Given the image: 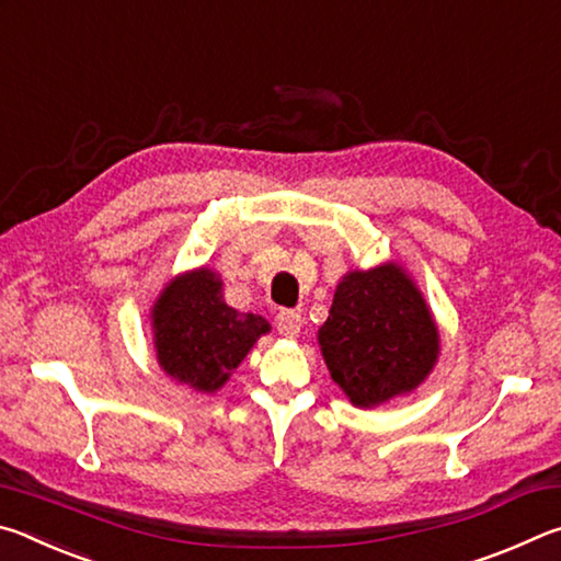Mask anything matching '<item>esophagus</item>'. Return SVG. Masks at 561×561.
Instances as JSON below:
<instances>
[{
  "label": "esophagus",
  "instance_id": "obj_1",
  "mask_svg": "<svg viewBox=\"0 0 561 561\" xmlns=\"http://www.w3.org/2000/svg\"><path fill=\"white\" fill-rule=\"evenodd\" d=\"M301 327H304V319H301L299 311H294V309H282L279 314H277V331H279L282 336H287V339L299 336Z\"/></svg>",
  "mask_w": 561,
  "mask_h": 561
}]
</instances>
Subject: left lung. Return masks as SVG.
Masks as SVG:
<instances>
[{
	"mask_svg": "<svg viewBox=\"0 0 561 561\" xmlns=\"http://www.w3.org/2000/svg\"><path fill=\"white\" fill-rule=\"evenodd\" d=\"M319 346L348 401L374 408L428 378L440 336L415 282L396 262H386L339 282Z\"/></svg>",
	"mask_w": 561,
	"mask_h": 561,
	"instance_id": "1",
	"label": "left lung"
}]
</instances>
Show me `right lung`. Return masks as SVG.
Masks as SVG:
<instances>
[{
    "label": "right lung",
    "instance_id": "add662e5",
    "mask_svg": "<svg viewBox=\"0 0 561 561\" xmlns=\"http://www.w3.org/2000/svg\"><path fill=\"white\" fill-rule=\"evenodd\" d=\"M150 324L160 368L203 393L222 388L257 339L270 331L260 314L227 307L220 274L207 267L170 282L153 304Z\"/></svg>",
    "mask_w": 561,
    "mask_h": 561
}]
</instances>
